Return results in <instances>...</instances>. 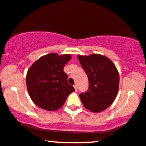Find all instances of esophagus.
Listing matches in <instances>:
<instances>
[{
    "mask_svg": "<svg viewBox=\"0 0 146 146\" xmlns=\"http://www.w3.org/2000/svg\"><path fill=\"white\" fill-rule=\"evenodd\" d=\"M74 88L75 91H78V87H77L76 85H74Z\"/></svg>",
    "mask_w": 146,
    "mask_h": 146,
    "instance_id": "esophagus-1",
    "label": "esophagus"
}]
</instances>
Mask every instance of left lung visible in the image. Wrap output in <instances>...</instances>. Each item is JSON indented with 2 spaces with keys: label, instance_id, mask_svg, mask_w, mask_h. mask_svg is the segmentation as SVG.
Wrapping results in <instances>:
<instances>
[{
  "label": "left lung",
  "instance_id": "8db88e82",
  "mask_svg": "<svg viewBox=\"0 0 146 146\" xmlns=\"http://www.w3.org/2000/svg\"><path fill=\"white\" fill-rule=\"evenodd\" d=\"M78 58L89 80L88 90L80 94L81 101L94 113L106 110L118 92L120 77L117 68L111 60L101 54L78 55Z\"/></svg>",
  "mask_w": 146,
  "mask_h": 146
}]
</instances>
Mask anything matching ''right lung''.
I'll return each mask as SVG.
<instances>
[{
  "label": "right lung",
  "instance_id": "add662e5",
  "mask_svg": "<svg viewBox=\"0 0 146 146\" xmlns=\"http://www.w3.org/2000/svg\"><path fill=\"white\" fill-rule=\"evenodd\" d=\"M71 58V54L50 53L39 58L28 70V92L38 108L47 111L58 110L68 94L75 91L68 84V75L63 71Z\"/></svg>",
  "mask_w": 146,
  "mask_h": 146
}]
</instances>
